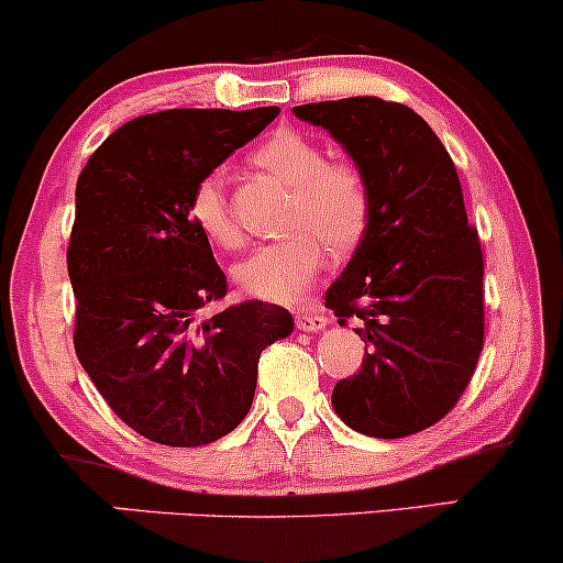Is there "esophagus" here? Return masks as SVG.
<instances>
[{
  "label": "esophagus",
  "mask_w": 563,
  "mask_h": 563,
  "mask_svg": "<svg viewBox=\"0 0 563 563\" xmlns=\"http://www.w3.org/2000/svg\"><path fill=\"white\" fill-rule=\"evenodd\" d=\"M295 323L300 331H321L329 325V316L323 313H295Z\"/></svg>",
  "instance_id": "34e87169"
}]
</instances>
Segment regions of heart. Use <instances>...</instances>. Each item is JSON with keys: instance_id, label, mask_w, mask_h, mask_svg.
Listing matches in <instances>:
<instances>
[{"instance_id": "b5f03b06", "label": "heart", "mask_w": 563, "mask_h": 563, "mask_svg": "<svg viewBox=\"0 0 563 563\" xmlns=\"http://www.w3.org/2000/svg\"><path fill=\"white\" fill-rule=\"evenodd\" d=\"M253 164L292 185L284 229L289 238L255 247L234 266V279L247 295L271 302H295L329 261V247L346 253L365 238L373 192L365 172L352 158H325L323 148L297 130H279L253 154ZM192 224L213 245L238 250L242 229L217 177L192 187Z\"/></svg>"}]
</instances>
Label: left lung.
I'll list each match as a JSON object with an SVG mask.
<instances>
[{"mask_svg":"<svg viewBox=\"0 0 563 563\" xmlns=\"http://www.w3.org/2000/svg\"><path fill=\"white\" fill-rule=\"evenodd\" d=\"M365 172L371 224L325 289L339 323L360 318L365 357L334 386L336 415L357 433L401 439L446 418L483 352V247L439 135L412 109L376 96L295 107Z\"/></svg>","mask_w":563,"mask_h":563,"instance_id":"1","label":"left lung"}]
</instances>
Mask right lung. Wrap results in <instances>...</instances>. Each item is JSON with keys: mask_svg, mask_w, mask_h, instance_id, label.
I'll use <instances>...</instances> for the list:
<instances>
[{"mask_svg": "<svg viewBox=\"0 0 563 563\" xmlns=\"http://www.w3.org/2000/svg\"><path fill=\"white\" fill-rule=\"evenodd\" d=\"M276 107L166 109L122 124L75 187L67 271L75 355L124 426L164 446H203L245 420L261 352L292 331L279 305L247 300L206 316L227 276L190 196Z\"/></svg>", "mask_w": 563, "mask_h": 563, "instance_id": "right-lung-1", "label": "right lung"}]
</instances>
